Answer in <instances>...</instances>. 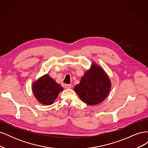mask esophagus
Wrapping results in <instances>:
<instances>
[{
	"mask_svg": "<svg viewBox=\"0 0 148 148\" xmlns=\"http://www.w3.org/2000/svg\"><path fill=\"white\" fill-rule=\"evenodd\" d=\"M64 86H65V89H70V88H71V84H65Z\"/></svg>",
	"mask_w": 148,
	"mask_h": 148,
	"instance_id": "34e87169",
	"label": "esophagus"
}]
</instances>
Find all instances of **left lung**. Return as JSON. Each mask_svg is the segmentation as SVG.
Segmentation results:
<instances>
[{"instance_id": "left-lung-1", "label": "left lung", "mask_w": 148, "mask_h": 148, "mask_svg": "<svg viewBox=\"0 0 148 148\" xmlns=\"http://www.w3.org/2000/svg\"><path fill=\"white\" fill-rule=\"evenodd\" d=\"M111 82L102 67L92 63L82 77L80 83L76 85L74 91L83 102L88 105H97L108 96Z\"/></svg>"}]
</instances>
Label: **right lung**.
Returning <instances> with one entry per match:
<instances>
[{
    "label": "right lung",
    "mask_w": 148,
    "mask_h": 148,
    "mask_svg": "<svg viewBox=\"0 0 148 148\" xmlns=\"http://www.w3.org/2000/svg\"><path fill=\"white\" fill-rule=\"evenodd\" d=\"M32 90L36 99L41 104L49 106L53 104L64 89L48 74H46L33 83Z\"/></svg>",
    "instance_id": "1"
}]
</instances>
